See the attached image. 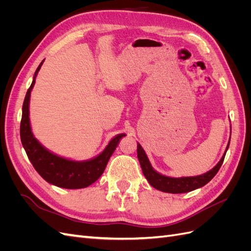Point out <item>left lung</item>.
<instances>
[{
  "instance_id": "left-lung-1",
  "label": "left lung",
  "mask_w": 251,
  "mask_h": 251,
  "mask_svg": "<svg viewBox=\"0 0 251 251\" xmlns=\"http://www.w3.org/2000/svg\"><path fill=\"white\" fill-rule=\"evenodd\" d=\"M228 147H229V142H228V146H227V148H226V151H225L223 157L221 158V160L219 161V163L215 166L214 169L210 170L207 173L201 175V176H197V177L171 178V177H166V176H163V175H160L159 173H157L156 171L153 170V168H151V165L146 155V151L142 150L139 143L137 146V155H138V160L140 162V166L142 169L143 175L146 176L147 180L149 181V183L151 186L155 187L156 189H159V191L164 192V193L182 194V193L192 192V191H194V189L204 186L216 176V174L219 172L220 168H221V165L224 161V158H225L226 151H227Z\"/></svg>"
}]
</instances>
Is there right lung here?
Wrapping results in <instances>:
<instances>
[{
    "label": "right lung",
    "instance_id": "add662e5",
    "mask_svg": "<svg viewBox=\"0 0 251 251\" xmlns=\"http://www.w3.org/2000/svg\"><path fill=\"white\" fill-rule=\"evenodd\" d=\"M43 63L44 60L37 67L33 81L27 91L24 103H23V114L20 126L22 144L35 171L49 183L70 189L87 187L94 183L101 176L110 157L117 148L120 139L125 137L126 134H119L116 137H114L100 155H98L92 160L85 162L68 160V159L50 153L49 151L42 147L39 141L33 137L31 127H30L29 100L30 92H31L35 82V76L40 71Z\"/></svg>",
    "mask_w": 251,
    "mask_h": 251
}]
</instances>
